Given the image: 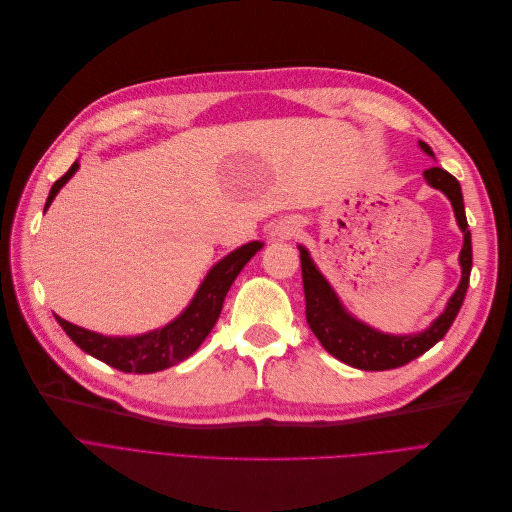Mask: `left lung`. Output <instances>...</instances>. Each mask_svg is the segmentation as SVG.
<instances>
[{
  "instance_id": "1",
  "label": "left lung",
  "mask_w": 512,
  "mask_h": 512,
  "mask_svg": "<svg viewBox=\"0 0 512 512\" xmlns=\"http://www.w3.org/2000/svg\"><path fill=\"white\" fill-rule=\"evenodd\" d=\"M419 148L424 150L428 157L434 159L432 148L419 140ZM426 184L434 190H440L455 210L457 225L463 233V248L459 254V266H461V281L455 293L450 295L442 314L432 320V324L419 333L411 335H393L382 333V330L370 326L368 322L359 320L353 316L341 297L328 283V279L320 273V268L312 260L308 248H299V258H302V279H304V293H306V320L312 328V333L318 337L322 347L337 357L339 362L357 368V370H393L399 366L409 364L411 359L424 355L428 349H432L446 333L450 324L457 318L463 299L469 287V275H471V231L465 217V204H463V192L457 179L444 171L442 167H430L424 171Z\"/></svg>"
}]
</instances>
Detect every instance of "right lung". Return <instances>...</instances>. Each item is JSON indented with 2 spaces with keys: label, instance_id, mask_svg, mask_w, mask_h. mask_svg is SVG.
Masks as SVG:
<instances>
[{
  "label": "right lung",
  "instance_id": "1",
  "mask_svg": "<svg viewBox=\"0 0 512 512\" xmlns=\"http://www.w3.org/2000/svg\"><path fill=\"white\" fill-rule=\"evenodd\" d=\"M78 167L80 163L76 161L70 171L51 186L45 210L51 206L57 192L70 182ZM262 248V242H248L223 256L215 266H210L184 312L165 326L148 330V333L134 337H109L95 333V330L76 326L59 316L55 318L59 326L66 330V335L82 351L101 359V362L111 368L132 374H153L167 370L179 362H184V359H188L202 345L221 314L229 287L233 285L237 275L242 273V268L250 262V258Z\"/></svg>",
  "mask_w": 512,
  "mask_h": 512
}]
</instances>
